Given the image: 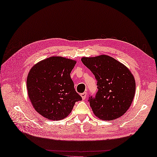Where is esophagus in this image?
<instances>
[{
	"label": "esophagus",
	"instance_id": "1",
	"mask_svg": "<svg viewBox=\"0 0 157 157\" xmlns=\"http://www.w3.org/2000/svg\"><path fill=\"white\" fill-rule=\"evenodd\" d=\"M86 94H87V93H86V92H84V93H82L81 95V97H82V100H85V99L86 98Z\"/></svg>",
	"mask_w": 157,
	"mask_h": 157
}]
</instances>
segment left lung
<instances>
[{
    "instance_id": "left-lung-1",
    "label": "left lung",
    "mask_w": 157,
    "mask_h": 157,
    "mask_svg": "<svg viewBox=\"0 0 157 157\" xmlns=\"http://www.w3.org/2000/svg\"><path fill=\"white\" fill-rule=\"evenodd\" d=\"M82 63L94 75L98 91L89 102L101 119L113 120L127 112L135 97L136 84L128 68L107 55L83 57Z\"/></svg>"
}]
</instances>
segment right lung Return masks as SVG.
Returning <instances> with one entry per match:
<instances>
[{
    "label": "right lung",
    "instance_id": "right-lung-1",
    "mask_svg": "<svg viewBox=\"0 0 157 157\" xmlns=\"http://www.w3.org/2000/svg\"><path fill=\"white\" fill-rule=\"evenodd\" d=\"M76 61L52 56L40 61L27 76L28 94L34 109L49 120H60L82 97L76 93L71 72Z\"/></svg>",
    "mask_w": 157,
    "mask_h": 157
}]
</instances>
